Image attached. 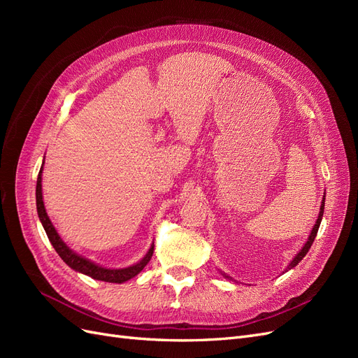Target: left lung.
Segmentation results:
<instances>
[{
  "mask_svg": "<svg viewBox=\"0 0 358 358\" xmlns=\"http://www.w3.org/2000/svg\"><path fill=\"white\" fill-rule=\"evenodd\" d=\"M324 201H326V196L322 197V201H321V208H320V215H318V220H317V222H315V225H313V229H312V231H310V234H309V237H308V242L305 243V246H303L301 249H300V252L292 258V262L289 263V266L287 267V270H289V268H292V267H296L301 259H303V257H305L306 254H308V251L310 249V246H312V243H313V241H315V237H317V233H318V229H320V224H321V220H322V213H324ZM285 270V272H287ZM225 278H230V276H227L225 273H222ZM231 279V278H230Z\"/></svg>",
  "mask_w": 358,
  "mask_h": 358,
  "instance_id": "1",
  "label": "left lung"
}]
</instances>
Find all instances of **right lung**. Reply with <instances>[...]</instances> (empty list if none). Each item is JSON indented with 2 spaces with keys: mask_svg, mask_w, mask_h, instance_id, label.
I'll return each instance as SVG.
<instances>
[{
  "mask_svg": "<svg viewBox=\"0 0 358 358\" xmlns=\"http://www.w3.org/2000/svg\"><path fill=\"white\" fill-rule=\"evenodd\" d=\"M43 164H45V161H43ZM41 173H43V166H41L40 173H38L37 188H36L37 213H38V218L41 221L43 229H45L52 246L55 248V251L64 259V263H66L69 267H71L73 270H76V272H80L86 276H91L92 279L104 280V282H112V284H122V282H125V280L131 279V278H134L136 275L142 272L145 266L150 262V258H152L154 243H152V246L149 248L148 254L142 259H140L138 263L129 266V267H124V268H106L103 266L92 263L91 259L85 258L79 254H76L74 251H71V249L62 242L58 231L55 230V227H53L52 221L49 220V216L46 213L45 203H43V194H41Z\"/></svg>",
  "mask_w": 358,
  "mask_h": 358,
  "instance_id": "1",
  "label": "right lung"
}]
</instances>
